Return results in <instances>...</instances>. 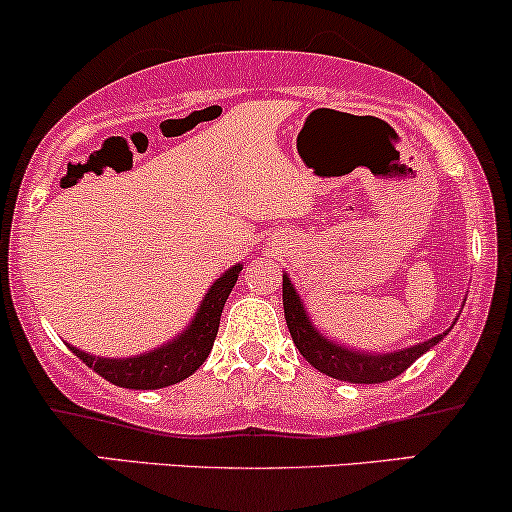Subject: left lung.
<instances>
[{
    "mask_svg": "<svg viewBox=\"0 0 512 512\" xmlns=\"http://www.w3.org/2000/svg\"><path fill=\"white\" fill-rule=\"evenodd\" d=\"M282 306H285V320L292 334L296 349L301 351V356L313 365L315 370L325 372L327 377L334 380H344L353 384H380L387 380H394L396 375H401L403 370H408L422 353H427L432 346H437L441 339L449 334H437V337L427 339L408 349H399L391 353H368V351H356L349 346H342L334 339L325 337L311 323V315L306 311L304 299L296 292L292 277L287 273L282 275ZM458 320V315H456Z\"/></svg>",
    "mask_w": 512,
    "mask_h": 512,
    "instance_id": "left-lung-1",
    "label": "left lung"
}]
</instances>
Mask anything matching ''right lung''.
Masks as SVG:
<instances>
[{
	"instance_id": "1",
	"label": "right lung",
	"mask_w": 512,
	"mask_h": 512,
	"mask_svg": "<svg viewBox=\"0 0 512 512\" xmlns=\"http://www.w3.org/2000/svg\"><path fill=\"white\" fill-rule=\"evenodd\" d=\"M242 263L227 268L223 275L213 282L204 299L189 320V325L182 330L178 337L170 339L159 349L140 353V356L130 358H104L92 356V353L80 351L78 346L68 344L75 356L80 358L87 368H92L104 380H109L116 387L125 389H163L170 384H178L185 377L194 375L199 365L206 361L208 353L216 342L220 313L235 287Z\"/></svg>"
}]
</instances>
